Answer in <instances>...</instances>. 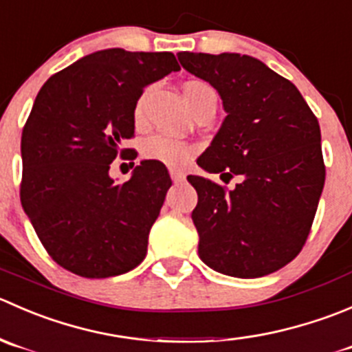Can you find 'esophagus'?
<instances>
[{
  "instance_id": "1",
  "label": "esophagus",
  "mask_w": 352,
  "mask_h": 352,
  "mask_svg": "<svg viewBox=\"0 0 352 352\" xmlns=\"http://www.w3.org/2000/svg\"><path fill=\"white\" fill-rule=\"evenodd\" d=\"M169 175H171V179L175 183H179V181L184 179V173L177 168H169Z\"/></svg>"
}]
</instances>
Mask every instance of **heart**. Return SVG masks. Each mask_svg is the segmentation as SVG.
Wrapping results in <instances>:
<instances>
[{
  "label": "heart",
  "instance_id": "obj_1",
  "mask_svg": "<svg viewBox=\"0 0 352 352\" xmlns=\"http://www.w3.org/2000/svg\"><path fill=\"white\" fill-rule=\"evenodd\" d=\"M184 99H186L188 106L191 111L207 99H217L214 87L210 83L204 82V80H188L183 85ZM148 90H145L140 97H138L137 104L133 109V120L137 124H142L145 120V106H147ZM142 154L145 159L155 162H162L166 166H179L193 154V147L188 142L181 140V138L171 137V135L159 133L148 138L144 144Z\"/></svg>",
  "mask_w": 352,
  "mask_h": 352
}]
</instances>
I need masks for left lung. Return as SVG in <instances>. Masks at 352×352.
<instances>
[{
    "label": "left lung",
    "mask_w": 352,
    "mask_h": 352,
    "mask_svg": "<svg viewBox=\"0 0 352 352\" xmlns=\"http://www.w3.org/2000/svg\"><path fill=\"white\" fill-rule=\"evenodd\" d=\"M177 59L221 96L228 113L198 159L234 190L188 176L198 193L191 219L198 255L226 276L255 279L294 260L311 231L325 183L320 124L294 83L245 54L179 53Z\"/></svg>",
    "instance_id": "obj_1"
}]
</instances>
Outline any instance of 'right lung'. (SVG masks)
Masks as SVG:
<instances>
[{"label": "right lung", "mask_w": 352, "mask_h": 352, "mask_svg": "<svg viewBox=\"0 0 352 352\" xmlns=\"http://www.w3.org/2000/svg\"><path fill=\"white\" fill-rule=\"evenodd\" d=\"M173 53L116 47L78 59L39 90L22 131L20 201L51 258L87 279L135 269L147 255L171 177L142 161L116 184L109 166L137 152L133 109L145 85L177 72Z\"/></svg>", "instance_id": "1"}]
</instances>
